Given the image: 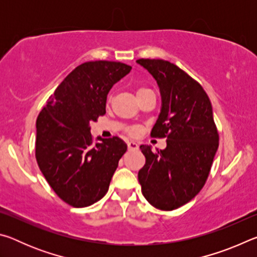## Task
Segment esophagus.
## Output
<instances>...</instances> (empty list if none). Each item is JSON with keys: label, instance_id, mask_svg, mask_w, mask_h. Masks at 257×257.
Listing matches in <instances>:
<instances>
[{"label": "esophagus", "instance_id": "esophagus-1", "mask_svg": "<svg viewBox=\"0 0 257 257\" xmlns=\"http://www.w3.org/2000/svg\"><path fill=\"white\" fill-rule=\"evenodd\" d=\"M128 150H130V151H136V150H138V144L137 143H135V142H128Z\"/></svg>", "mask_w": 257, "mask_h": 257}]
</instances>
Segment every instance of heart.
Returning a JSON list of instances; mask_svg holds the SVG:
<instances>
[{
  "mask_svg": "<svg viewBox=\"0 0 257 257\" xmlns=\"http://www.w3.org/2000/svg\"><path fill=\"white\" fill-rule=\"evenodd\" d=\"M144 90H147V88H139V89L137 90V93L144 92ZM130 133H132V134H136V133H137V129H136V128H134V129L130 130Z\"/></svg>",
  "mask_w": 257,
  "mask_h": 257,
  "instance_id": "obj_1",
  "label": "heart"
}]
</instances>
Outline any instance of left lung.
<instances>
[{
	"instance_id": "8db88e82",
	"label": "left lung",
	"mask_w": 257,
	"mask_h": 257,
	"mask_svg": "<svg viewBox=\"0 0 257 257\" xmlns=\"http://www.w3.org/2000/svg\"><path fill=\"white\" fill-rule=\"evenodd\" d=\"M156 80L162 106L151 136L167 137V147L153 152L142 145L146 163L138 172L142 193L151 205L172 211L201 191L219 147V134L205 90L169 61L139 59Z\"/></svg>"
}]
</instances>
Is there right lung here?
Here are the masks:
<instances>
[{"label":"right lung","mask_w":257,"mask_h":257,"mask_svg":"<svg viewBox=\"0 0 257 257\" xmlns=\"http://www.w3.org/2000/svg\"><path fill=\"white\" fill-rule=\"evenodd\" d=\"M132 70L114 61H89L64 78L36 121L35 155L58 196L73 207L89 206L107 193L127 144L119 137L94 143L90 122L105 114L112 86Z\"/></svg>","instance_id":"1"}]
</instances>
